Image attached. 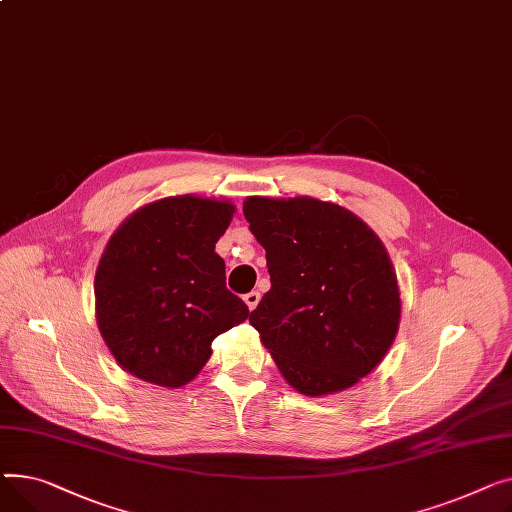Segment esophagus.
I'll return each instance as SVG.
<instances>
[{
	"label": "esophagus",
	"mask_w": 512,
	"mask_h": 512,
	"mask_svg": "<svg viewBox=\"0 0 512 512\" xmlns=\"http://www.w3.org/2000/svg\"><path fill=\"white\" fill-rule=\"evenodd\" d=\"M244 302H246L248 310H254V308L258 306V302H260V293H258V291H250V293H246V295H244Z\"/></svg>",
	"instance_id": "1"
}]
</instances>
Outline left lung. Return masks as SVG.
<instances>
[{
  "label": "left lung",
  "instance_id": "obj_1",
  "mask_svg": "<svg viewBox=\"0 0 512 512\" xmlns=\"http://www.w3.org/2000/svg\"><path fill=\"white\" fill-rule=\"evenodd\" d=\"M244 217L270 275L250 314L262 345L297 393L351 388L399 333L401 291L380 237L345 206L312 196H248Z\"/></svg>",
  "mask_w": 512,
  "mask_h": 512
}]
</instances>
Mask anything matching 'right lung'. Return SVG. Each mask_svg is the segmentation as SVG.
I'll use <instances>...</instances> for the list:
<instances>
[{"label": "right lung", "mask_w": 512, "mask_h": 512, "mask_svg": "<svg viewBox=\"0 0 512 512\" xmlns=\"http://www.w3.org/2000/svg\"><path fill=\"white\" fill-rule=\"evenodd\" d=\"M233 213L231 200L167 196L113 231L95 275V318L119 368L182 388L206 366L215 337L248 318L215 252Z\"/></svg>", "instance_id": "right-lung-1"}]
</instances>
